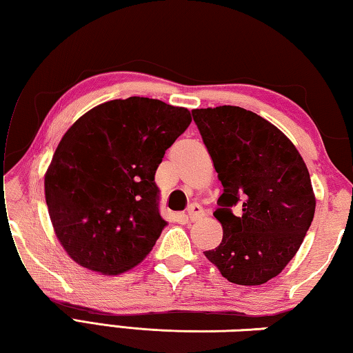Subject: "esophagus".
<instances>
[{
  "label": "esophagus",
  "instance_id": "obj_1",
  "mask_svg": "<svg viewBox=\"0 0 353 353\" xmlns=\"http://www.w3.org/2000/svg\"><path fill=\"white\" fill-rule=\"evenodd\" d=\"M204 216V208H202L199 204H191L187 210V218L190 221H198Z\"/></svg>",
  "mask_w": 353,
  "mask_h": 353
}]
</instances>
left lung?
I'll list each match as a JSON object with an SVG mask.
<instances>
[{
	"mask_svg": "<svg viewBox=\"0 0 353 353\" xmlns=\"http://www.w3.org/2000/svg\"><path fill=\"white\" fill-rule=\"evenodd\" d=\"M213 160L223 194L214 212L223 241L204 255L236 285H261L279 276L312 225V179L292 141L256 113L236 105L191 110ZM238 201V217L230 207Z\"/></svg>",
	"mask_w": 353,
	"mask_h": 353,
	"instance_id": "1",
	"label": "left lung"
}]
</instances>
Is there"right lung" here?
<instances>
[{
  "mask_svg": "<svg viewBox=\"0 0 353 353\" xmlns=\"http://www.w3.org/2000/svg\"><path fill=\"white\" fill-rule=\"evenodd\" d=\"M190 123L185 107L130 97L93 107L65 132L45 172V199L71 260L118 276L151 252L166 225L155 171Z\"/></svg>",
  "mask_w": 353,
  "mask_h": 353,
  "instance_id": "right-lung-1",
  "label": "right lung"
}]
</instances>
